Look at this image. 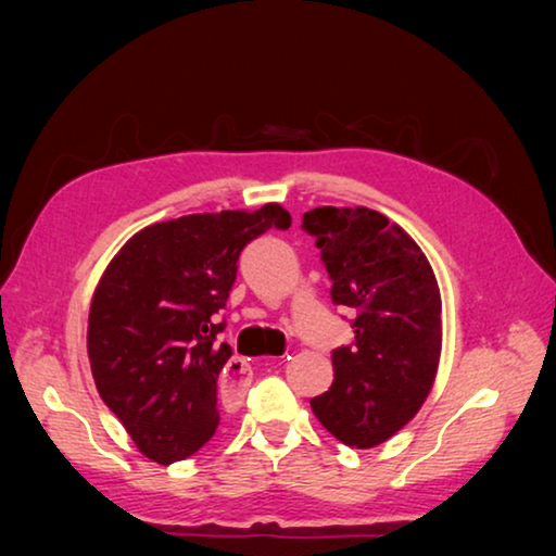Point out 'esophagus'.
I'll return each instance as SVG.
<instances>
[{"mask_svg":"<svg viewBox=\"0 0 556 556\" xmlns=\"http://www.w3.org/2000/svg\"><path fill=\"white\" fill-rule=\"evenodd\" d=\"M248 384H250L248 363L238 361V357H235V361L228 363V370H225V375H223V392H225V397L240 400L242 392L248 390Z\"/></svg>","mask_w":556,"mask_h":556,"instance_id":"obj_1","label":"esophagus"}]
</instances>
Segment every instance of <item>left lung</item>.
Instances as JSON below:
<instances>
[{
  "label": "left lung",
  "mask_w": 556,
  "mask_h": 556,
  "mask_svg": "<svg viewBox=\"0 0 556 556\" xmlns=\"http://www.w3.org/2000/svg\"><path fill=\"white\" fill-rule=\"evenodd\" d=\"M331 277L336 306L353 312V343L331 353L333 384L312 400L345 446L372 448L419 412L441 355V294L425 252L370 208H314L301 220Z\"/></svg>",
  "instance_id": "8db88e82"
}]
</instances>
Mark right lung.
Here are the masks:
<instances>
[{"instance_id":"right-lung-1","label":"right lung","mask_w":556,"mask_h":556,"mask_svg":"<svg viewBox=\"0 0 556 556\" xmlns=\"http://www.w3.org/2000/svg\"><path fill=\"white\" fill-rule=\"evenodd\" d=\"M279 203L195 213L129 238L92 294L88 357L102 402L156 464L199 451L218 429V378L230 345L220 308L244 244L287 230Z\"/></svg>"}]
</instances>
